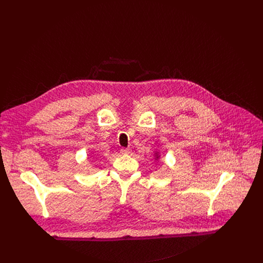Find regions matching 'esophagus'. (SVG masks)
Masks as SVG:
<instances>
[{
  "instance_id": "34e87169",
  "label": "esophagus",
  "mask_w": 263,
  "mask_h": 263,
  "mask_svg": "<svg viewBox=\"0 0 263 263\" xmlns=\"http://www.w3.org/2000/svg\"><path fill=\"white\" fill-rule=\"evenodd\" d=\"M121 153L124 154V155L130 154V153H131V148H129V147H123V148H121Z\"/></svg>"
}]
</instances>
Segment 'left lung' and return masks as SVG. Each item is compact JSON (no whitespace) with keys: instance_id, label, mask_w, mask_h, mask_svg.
<instances>
[{"instance_id":"1","label":"left lung","mask_w":263,"mask_h":263,"mask_svg":"<svg viewBox=\"0 0 263 263\" xmlns=\"http://www.w3.org/2000/svg\"><path fill=\"white\" fill-rule=\"evenodd\" d=\"M158 158H159V155L156 153V159H158Z\"/></svg>"}]
</instances>
